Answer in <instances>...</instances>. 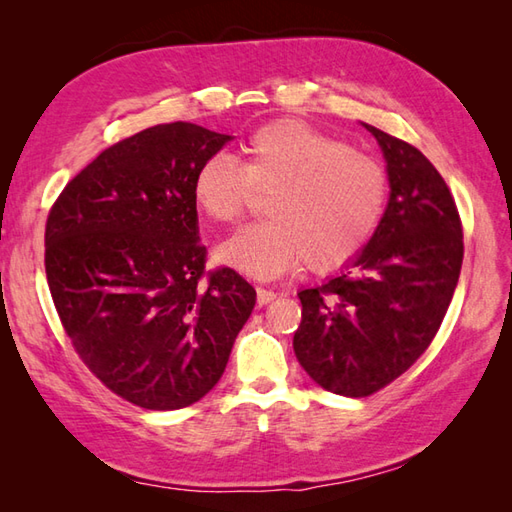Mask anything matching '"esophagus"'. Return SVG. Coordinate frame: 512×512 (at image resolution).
Wrapping results in <instances>:
<instances>
[{
  "mask_svg": "<svg viewBox=\"0 0 512 512\" xmlns=\"http://www.w3.org/2000/svg\"><path fill=\"white\" fill-rule=\"evenodd\" d=\"M275 299H277V292L257 286V303H259V306H268V303L275 301Z\"/></svg>",
  "mask_w": 512,
  "mask_h": 512,
  "instance_id": "34e87169",
  "label": "esophagus"
}]
</instances>
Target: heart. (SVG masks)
Here are the masks:
<instances>
[{
	"instance_id": "b5f03b06",
	"label": "heart",
	"mask_w": 512,
	"mask_h": 512,
	"mask_svg": "<svg viewBox=\"0 0 512 512\" xmlns=\"http://www.w3.org/2000/svg\"><path fill=\"white\" fill-rule=\"evenodd\" d=\"M242 154V167L226 156L204 160L191 184L198 211L222 226L242 220L253 191L270 193V220L220 244V264L255 279L281 277L303 262L328 273L374 235L387 204V173L374 158L295 118L255 129Z\"/></svg>"
}]
</instances>
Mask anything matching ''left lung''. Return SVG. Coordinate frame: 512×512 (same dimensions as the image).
<instances>
[{
    "label": "left lung",
    "instance_id": "1",
    "mask_svg": "<svg viewBox=\"0 0 512 512\" xmlns=\"http://www.w3.org/2000/svg\"><path fill=\"white\" fill-rule=\"evenodd\" d=\"M387 160L389 202L352 268L299 292L295 354L339 396L365 398L418 361L458 286L462 220L447 182L420 149L365 125Z\"/></svg>",
    "mask_w": 512,
    "mask_h": 512
}]
</instances>
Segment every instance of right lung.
Instances as JSON below:
<instances>
[{
	"label": "right lung",
	"instance_id": "obj_1",
	"mask_svg": "<svg viewBox=\"0 0 512 512\" xmlns=\"http://www.w3.org/2000/svg\"><path fill=\"white\" fill-rule=\"evenodd\" d=\"M231 136L149 127L65 184L46 222V277L85 367L143 409L189 407L217 385L255 288L206 270L193 176Z\"/></svg>",
	"mask_w": 512,
	"mask_h": 512
}]
</instances>
